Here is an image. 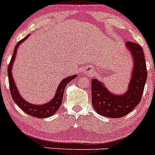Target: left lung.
<instances>
[{"label":"left lung","instance_id":"8db88e82","mask_svg":"<svg viewBox=\"0 0 155 155\" xmlns=\"http://www.w3.org/2000/svg\"><path fill=\"white\" fill-rule=\"evenodd\" d=\"M134 60L132 78L128 91L122 95L112 94L96 79L91 80V102L98 114L109 118H120L130 113L140 103L147 81V66L143 49L132 41L127 42Z\"/></svg>","mask_w":155,"mask_h":155}]
</instances>
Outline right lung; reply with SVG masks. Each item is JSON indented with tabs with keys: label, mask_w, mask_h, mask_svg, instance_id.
Listing matches in <instances>:
<instances>
[{
	"label": "right lung",
	"mask_w": 155,
	"mask_h": 155,
	"mask_svg": "<svg viewBox=\"0 0 155 155\" xmlns=\"http://www.w3.org/2000/svg\"><path fill=\"white\" fill-rule=\"evenodd\" d=\"M28 35L25 36L24 39L19 41L17 44H16L15 47V50H14L12 60H11L10 63L8 64V74L11 94H12V97L14 101H15V102L25 113H27V114L30 115L31 116H34V117H37V118H47V117H50V116H53L58 110V109L61 106V103H62L64 88H65L67 84L71 81H72L74 78H76L77 75H72V76H70L68 78H67L64 79L61 82V84H59L58 87H57V94H56L55 97L50 102H47L45 105H32V104L28 103L25 100L23 99V98H21V96L19 94L17 87H16L15 84V81H14L13 77H12V65H13V63L15 62V58L16 53H17V48L18 47L19 45L21 44L23 41L25 40L28 38Z\"/></svg>",
	"instance_id": "1"
}]
</instances>
